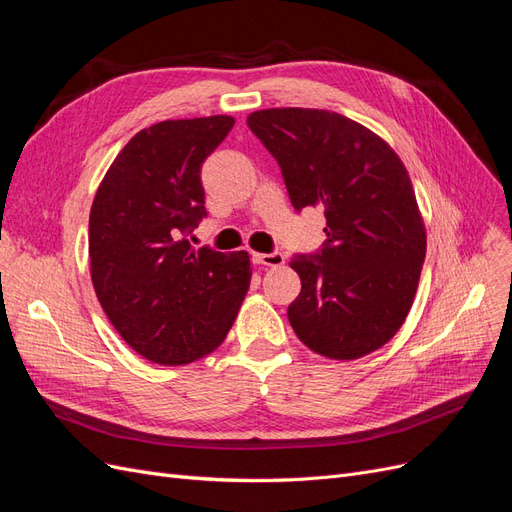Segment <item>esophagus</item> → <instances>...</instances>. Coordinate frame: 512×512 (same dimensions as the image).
<instances>
[{
  "label": "esophagus",
  "mask_w": 512,
  "mask_h": 512,
  "mask_svg": "<svg viewBox=\"0 0 512 512\" xmlns=\"http://www.w3.org/2000/svg\"><path fill=\"white\" fill-rule=\"evenodd\" d=\"M256 265H265V267H282L284 265V254L273 252V254H254Z\"/></svg>",
  "instance_id": "34e87169"
}]
</instances>
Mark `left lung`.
<instances>
[{
    "label": "left lung",
    "mask_w": 512,
    "mask_h": 512,
    "mask_svg": "<svg viewBox=\"0 0 512 512\" xmlns=\"http://www.w3.org/2000/svg\"><path fill=\"white\" fill-rule=\"evenodd\" d=\"M247 126L280 164L292 207L327 218L322 250L290 260L301 277L290 327L335 361L382 348L410 312L427 250L404 162L361 123L320 108H267Z\"/></svg>",
    "instance_id": "left-lung-1"
}]
</instances>
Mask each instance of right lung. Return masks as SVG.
Masks as SVG:
<instances>
[{
  "instance_id": "add662e5",
  "label": "right lung",
  "mask_w": 512,
  "mask_h": 512,
  "mask_svg": "<svg viewBox=\"0 0 512 512\" xmlns=\"http://www.w3.org/2000/svg\"><path fill=\"white\" fill-rule=\"evenodd\" d=\"M235 119H168L130 138L89 213L91 282L134 352L185 365L218 348L252 280L250 254L192 247L205 218L200 168Z\"/></svg>"
}]
</instances>
